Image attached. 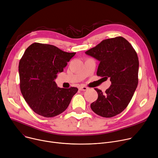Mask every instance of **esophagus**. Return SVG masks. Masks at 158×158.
<instances>
[{"instance_id":"obj_1","label":"esophagus","mask_w":158,"mask_h":158,"mask_svg":"<svg viewBox=\"0 0 158 158\" xmlns=\"http://www.w3.org/2000/svg\"><path fill=\"white\" fill-rule=\"evenodd\" d=\"M88 87H85V86H80L79 87V90H82V91H84V90H88Z\"/></svg>"}]
</instances>
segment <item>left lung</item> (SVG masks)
I'll return each mask as SVG.
<instances>
[{"label":"left lung","mask_w":158,"mask_h":158,"mask_svg":"<svg viewBox=\"0 0 158 158\" xmlns=\"http://www.w3.org/2000/svg\"><path fill=\"white\" fill-rule=\"evenodd\" d=\"M85 53L99 61L97 75L110 78L112 83L105 93L94 89L98 98L91 103L92 110L106 118L120 114L138 85L139 61L136 51L125 38L118 36L103 40Z\"/></svg>","instance_id":"1"}]
</instances>
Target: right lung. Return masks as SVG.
<instances>
[{"mask_svg":"<svg viewBox=\"0 0 158 158\" xmlns=\"http://www.w3.org/2000/svg\"><path fill=\"white\" fill-rule=\"evenodd\" d=\"M75 54L39 43L26 49L18 66L20 87L25 101L37 114L53 117L69 106L78 89L59 88L54 80Z\"/></svg>","mask_w":158,"mask_h":158,"instance_id":"1","label":"right lung"}]
</instances>
